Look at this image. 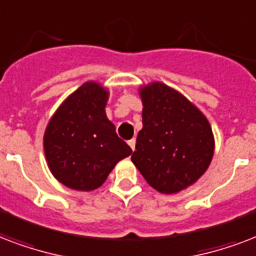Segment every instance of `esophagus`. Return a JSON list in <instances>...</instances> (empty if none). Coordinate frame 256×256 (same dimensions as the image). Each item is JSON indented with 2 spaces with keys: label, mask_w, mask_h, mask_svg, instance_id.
I'll use <instances>...</instances> for the list:
<instances>
[{
  "label": "esophagus",
  "mask_w": 256,
  "mask_h": 256,
  "mask_svg": "<svg viewBox=\"0 0 256 256\" xmlns=\"http://www.w3.org/2000/svg\"><path fill=\"white\" fill-rule=\"evenodd\" d=\"M128 146H130V150H134V146H136V140H134V138L130 140V142H128Z\"/></svg>",
  "instance_id": "obj_1"
}]
</instances>
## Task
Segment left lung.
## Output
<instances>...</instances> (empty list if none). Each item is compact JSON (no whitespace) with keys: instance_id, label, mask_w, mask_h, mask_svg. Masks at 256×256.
Returning a JSON list of instances; mask_svg holds the SVG:
<instances>
[{"instance_id":"1","label":"left lung","mask_w":256,"mask_h":256,"mask_svg":"<svg viewBox=\"0 0 256 256\" xmlns=\"http://www.w3.org/2000/svg\"><path fill=\"white\" fill-rule=\"evenodd\" d=\"M142 128L132 163L150 187L178 194L204 175L215 150L208 120L179 90L160 81L142 85Z\"/></svg>"}]
</instances>
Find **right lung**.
<instances>
[{
  "label": "right lung",
  "mask_w": 256,
  "mask_h": 256,
  "mask_svg": "<svg viewBox=\"0 0 256 256\" xmlns=\"http://www.w3.org/2000/svg\"><path fill=\"white\" fill-rule=\"evenodd\" d=\"M110 90L86 81L70 93L53 114L44 134L48 167L65 187L93 191L101 187L114 166L132 154L106 118Z\"/></svg>",
  "instance_id": "1"
}]
</instances>
